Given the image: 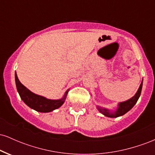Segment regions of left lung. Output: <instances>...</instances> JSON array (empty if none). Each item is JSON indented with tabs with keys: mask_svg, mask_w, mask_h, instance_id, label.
Here are the masks:
<instances>
[{
	"mask_svg": "<svg viewBox=\"0 0 155 155\" xmlns=\"http://www.w3.org/2000/svg\"><path fill=\"white\" fill-rule=\"evenodd\" d=\"M142 85H143V81H142L141 84H140L139 88H138L136 95L133 96L132 98L129 99L128 101L120 103V104H119V108H117V111L115 112H110L108 110L105 109V108H102L101 107H99V106H97V108H98L99 111H100V112H101L103 114H104L105 116L108 117H118L122 116L124 114L127 113V111H129L137 103V101H138V98H139L140 95V92H141Z\"/></svg>",
	"mask_w": 155,
	"mask_h": 155,
	"instance_id": "left-lung-1",
	"label": "left lung"
}]
</instances>
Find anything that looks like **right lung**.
<instances>
[{"label": "right lung", "instance_id": "obj_1", "mask_svg": "<svg viewBox=\"0 0 155 155\" xmlns=\"http://www.w3.org/2000/svg\"><path fill=\"white\" fill-rule=\"evenodd\" d=\"M15 81L17 91L25 104L28 105L29 107L39 112H49L60 107L65 102L68 92V90H67L64 97L60 100H49V99H47L42 96L35 95L30 91L28 89H27L19 81L16 73Z\"/></svg>", "mask_w": 155, "mask_h": 155}]
</instances>
